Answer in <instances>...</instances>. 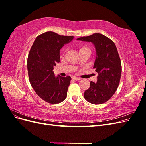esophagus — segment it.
Here are the masks:
<instances>
[{
    "instance_id": "obj_1",
    "label": "esophagus",
    "mask_w": 146,
    "mask_h": 146,
    "mask_svg": "<svg viewBox=\"0 0 146 146\" xmlns=\"http://www.w3.org/2000/svg\"><path fill=\"white\" fill-rule=\"evenodd\" d=\"M72 80H81L80 78H78V77H77L76 76L72 77Z\"/></svg>"
}]
</instances>
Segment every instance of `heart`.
<instances>
[{"label": "heart", "mask_w": 146, "mask_h": 146, "mask_svg": "<svg viewBox=\"0 0 146 146\" xmlns=\"http://www.w3.org/2000/svg\"><path fill=\"white\" fill-rule=\"evenodd\" d=\"M90 50V48H88V47H86V46H83V47H82L81 48L80 50Z\"/></svg>", "instance_id": "heart-1"}]
</instances>
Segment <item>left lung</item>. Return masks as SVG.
Masks as SVG:
<instances>
[{
	"label": "left lung",
	"mask_w": 146,
	"mask_h": 146,
	"mask_svg": "<svg viewBox=\"0 0 146 146\" xmlns=\"http://www.w3.org/2000/svg\"><path fill=\"white\" fill-rule=\"evenodd\" d=\"M77 40L92 42L96 52L93 68L98 73V80L96 83L90 82L84 98L92 104L105 103L116 92L121 79V62L115 44L100 33L79 38Z\"/></svg>",
	"instance_id": "1"
}]
</instances>
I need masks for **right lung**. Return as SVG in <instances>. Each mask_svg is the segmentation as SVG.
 <instances>
[{"label": "right lung", "mask_w": 146, "mask_h": 146, "mask_svg": "<svg viewBox=\"0 0 146 146\" xmlns=\"http://www.w3.org/2000/svg\"><path fill=\"white\" fill-rule=\"evenodd\" d=\"M73 39V36L47 32L39 35L30 50L27 69L30 84L36 93L48 103H60L67 96L71 78L56 77L53 69L60 61V50Z\"/></svg>", "instance_id": "obj_1"}]
</instances>
